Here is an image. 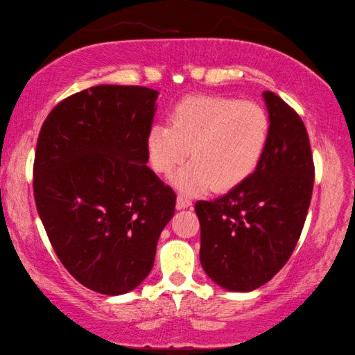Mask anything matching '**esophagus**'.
<instances>
[{
	"label": "esophagus",
	"mask_w": 355,
	"mask_h": 355,
	"mask_svg": "<svg viewBox=\"0 0 355 355\" xmlns=\"http://www.w3.org/2000/svg\"><path fill=\"white\" fill-rule=\"evenodd\" d=\"M191 205H192V202H191L189 197H186V196H178V197H177V208H178V209L189 208Z\"/></svg>",
	"instance_id": "obj_1"
}]
</instances>
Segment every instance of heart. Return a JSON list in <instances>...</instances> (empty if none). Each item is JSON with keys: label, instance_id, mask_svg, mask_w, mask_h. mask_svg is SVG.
I'll use <instances>...</instances> for the list:
<instances>
[{"label": "heart", "instance_id": "b5f03b06", "mask_svg": "<svg viewBox=\"0 0 355 355\" xmlns=\"http://www.w3.org/2000/svg\"><path fill=\"white\" fill-rule=\"evenodd\" d=\"M271 122L264 107L220 95H191L171 112V125L155 123L146 135V152L152 169L172 178L184 194L213 186L230 191L243 184L260 166L266 152Z\"/></svg>", "mask_w": 355, "mask_h": 355}]
</instances>
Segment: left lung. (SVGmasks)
Returning <instances> with one entry per match:
<instances>
[{"label":"left lung","instance_id":"1","mask_svg":"<svg viewBox=\"0 0 355 355\" xmlns=\"http://www.w3.org/2000/svg\"><path fill=\"white\" fill-rule=\"evenodd\" d=\"M271 133L257 171L211 202L196 203L200 263L214 284L252 291L285 266L311 200L315 166L305 125L274 92H263Z\"/></svg>","mask_w":355,"mask_h":355}]
</instances>
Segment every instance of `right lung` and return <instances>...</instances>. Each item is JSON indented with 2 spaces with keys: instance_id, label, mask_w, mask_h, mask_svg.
I'll list each match as a JSON object with an SVG mask.
<instances>
[{
  "instance_id": "1",
  "label": "right lung",
  "mask_w": 355,
  "mask_h": 355,
  "mask_svg": "<svg viewBox=\"0 0 355 355\" xmlns=\"http://www.w3.org/2000/svg\"><path fill=\"white\" fill-rule=\"evenodd\" d=\"M158 92L100 84L48 114L34 158V199L64 268L107 296L142 284L177 196L147 166Z\"/></svg>"
}]
</instances>
